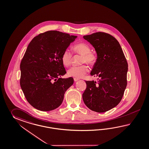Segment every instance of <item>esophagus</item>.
<instances>
[{"instance_id":"esophagus-1","label":"esophagus","mask_w":149,"mask_h":149,"mask_svg":"<svg viewBox=\"0 0 149 149\" xmlns=\"http://www.w3.org/2000/svg\"><path fill=\"white\" fill-rule=\"evenodd\" d=\"M79 80V79H77V78H74V81H75V82L77 81H78Z\"/></svg>"}]
</instances>
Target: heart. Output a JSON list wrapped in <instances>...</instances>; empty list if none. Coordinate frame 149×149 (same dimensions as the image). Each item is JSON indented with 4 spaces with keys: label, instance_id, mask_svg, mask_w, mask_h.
<instances>
[{
    "label": "heart",
    "instance_id": "heart-1",
    "mask_svg": "<svg viewBox=\"0 0 149 149\" xmlns=\"http://www.w3.org/2000/svg\"><path fill=\"white\" fill-rule=\"evenodd\" d=\"M73 50L77 53L82 55L81 63L86 62L88 65H93L96 61L97 57L94 53L91 52V47L88 44L81 42L76 44L73 47ZM72 54L68 49H65L62 53L61 61L63 65L65 67L69 66L72 61ZM89 69L85 65L74 66L69 68L67 71L69 76L75 78H81L88 73Z\"/></svg>",
    "mask_w": 149,
    "mask_h": 149
}]
</instances>
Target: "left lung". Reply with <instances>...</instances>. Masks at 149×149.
Instances as JSON below:
<instances>
[{"label":"left lung","mask_w":149,"mask_h":149,"mask_svg":"<svg viewBox=\"0 0 149 149\" xmlns=\"http://www.w3.org/2000/svg\"><path fill=\"white\" fill-rule=\"evenodd\" d=\"M83 38L97 53L91 75L99 78L98 83L85 81L87 88L82 98L89 109L104 113L115 107L122 98L127 85V61L120 43L109 34L96 32Z\"/></svg>","instance_id":"8db88e82"}]
</instances>
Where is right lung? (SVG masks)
<instances>
[{
	"label": "right lung",
	"mask_w": 149,
	"mask_h": 149,
	"mask_svg": "<svg viewBox=\"0 0 149 149\" xmlns=\"http://www.w3.org/2000/svg\"><path fill=\"white\" fill-rule=\"evenodd\" d=\"M76 38L49 31L30 42L20 65V84L27 101L34 108L48 111L61 104L65 91L74 83L72 77H60L66 73L62 54Z\"/></svg>",
	"instance_id": "add662e5"
}]
</instances>
